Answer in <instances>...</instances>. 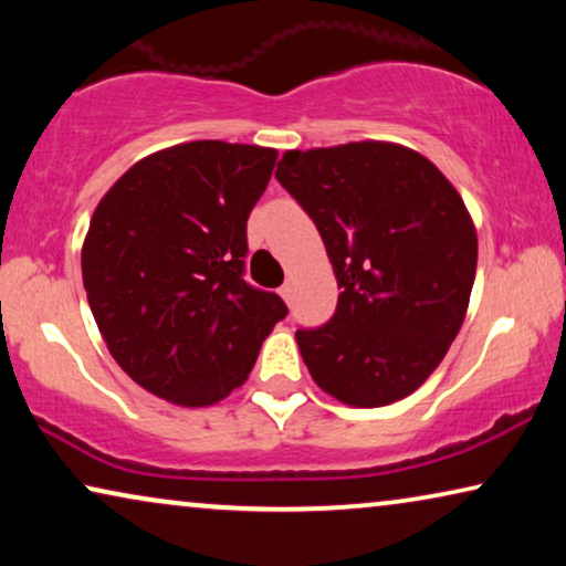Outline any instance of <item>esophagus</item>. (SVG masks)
Returning <instances> with one entry per match:
<instances>
[{
  "mask_svg": "<svg viewBox=\"0 0 566 566\" xmlns=\"http://www.w3.org/2000/svg\"><path fill=\"white\" fill-rule=\"evenodd\" d=\"M291 285L289 283H285V285H281V291H277V293H281V298L285 301V304H291Z\"/></svg>",
  "mask_w": 566,
  "mask_h": 566,
  "instance_id": "1",
  "label": "esophagus"
}]
</instances>
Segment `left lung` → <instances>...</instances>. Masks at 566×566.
Returning <instances> with one entry per match:
<instances>
[{"instance_id":"8db88e82","label":"left lung","mask_w":566,"mask_h":566,"mask_svg":"<svg viewBox=\"0 0 566 566\" xmlns=\"http://www.w3.org/2000/svg\"><path fill=\"white\" fill-rule=\"evenodd\" d=\"M277 182L319 229L337 312L298 329L308 374L347 407H384L428 381L459 335L476 229L428 157L391 142L285 151Z\"/></svg>"}]
</instances>
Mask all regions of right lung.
<instances>
[{
	"mask_svg": "<svg viewBox=\"0 0 566 566\" xmlns=\"http://www.w3.org/2000/svg\"><path fill=\"white\" fill-rule=\"evenodd\" d=\"M277 151L188 142L138 159L105 192L82 281L115 363L154 397L211 407L242 386L289 308L244 283L247 219Z\"/></svg>",
	"mask_w": 566,
	"mask_h": 566,
	"instance_id": "1",
	"label": "right lung"
}]
</instances>
